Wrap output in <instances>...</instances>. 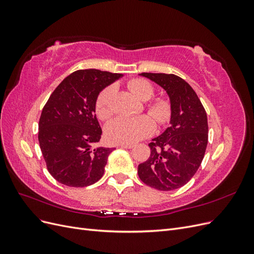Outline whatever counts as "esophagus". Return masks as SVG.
<instances>
[{
	"instance_id": "obj_1",
	"label": "esophagus",
	"mask_w": 254,
	"mask_h": 254,
	"mask_svg": "<svg viewBox=\"0 0 254 254\" xmlns=\"http://www.w3.org/2000/svg\"><path fill=\"white\" fill-rule=\"evenodd\" d=\"M120 147H121V148L130 149V148L133 147V145H132V144H122V145H120Z\"/></svg>"
}]
</instances>
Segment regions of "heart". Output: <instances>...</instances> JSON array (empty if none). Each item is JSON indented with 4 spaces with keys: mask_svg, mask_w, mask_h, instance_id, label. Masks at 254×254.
I'll return each instance as SVG.
<instances>
[{
    "mask_svg": "<svg viewBox=\"0 0 254 254\" xmlns=\"http://www.w3.org/2000/svg\"><path fill=\"white\" fill-rule=\"evenodd\" d=\"M128 88L131 93L140 101L146 102L155 94L152 84L141 78L132 79L128 82ZM115 93L113 84L106 87L98 94L95 102V110L97 117L101 120H108L112 115V98ZM148 113L159 125H163L168 122L172 114V107L164 98H156L146 106ZM155 131V122L147 115L139 118L119 117L111 121L106 126V136L110 142L130 144L141 141L149 136Z\"/></svg>",
    "mask_w": 254,
    "mask_h": 254,
    "instance_id": "b5f03b06",
    "label": "heart"
}]
</instances>
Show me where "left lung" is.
I'll list each match as a JSON object with an SVG mask.
<instances>
[{
    "label": "left lung",
    "mask_w": 254,
    "mask_h": 254,
    "mask_svg": "<svg viewBox=\"0 0 254 254\" xmlns=\"http://www.w3.org/2000/svg\"><path fill=\"white\" fill-rule=\"evenodd\" d=\"M170 97L171 126L148 144L150 156L137 167L140 179L159 190L187 184L200 166L207 145V118L196 92L174 74L142 73Z\"/></svg>",
    "instance_id": "8db88e82"
}]
</instances>
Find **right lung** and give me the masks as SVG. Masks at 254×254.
I'll return each instance as SVG.
<instances>
[{
  "label": "right lung",
  "instance_id": "add662e5",
  "mask_svg": "<svg viewBox=\"0 0 254 254\" xmlns=\"http://www.w3.org/2000/svg\"><path fill=\"white\" fill-rule=\"evenodd\" d=\"M122 76L95 68L78 70L59 83L43 107L38 140L49 173L61 184L84 188L103 177L114 148L95 146L102 136L95 102Z\"/></svg>",
  "mask_w": 254,
  "mask_h": 254
}]
</instances>
